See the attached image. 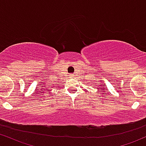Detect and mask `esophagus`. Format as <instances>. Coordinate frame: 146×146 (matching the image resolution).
<instances>
[{
    "label": "esophagus",
    "instance_id": "1",
    "mask_svg": "<svg viewBox=\"0 0 146 146\" xmlns=\"http://www.w3.org/2000/svg\"><path fill=\"white\" fill-rule=\"evenodd\" d=\"M70 76H71V77H72V76H74V74H71V75H70Z\"/></svg>",
    "mask_w": 146,
    "mask_h": 146
}]
</instances>
